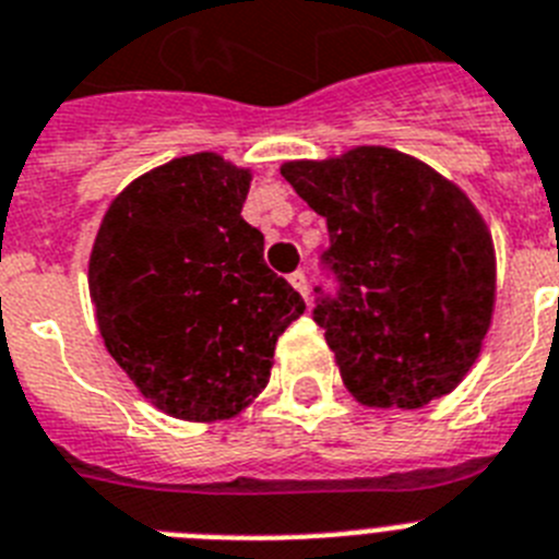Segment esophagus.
<instances>
[{
  "mask_svg": "<svg viewBox=\"0 0 559 559\" xmlns=\"http://www.w3.org/2000/svg\"><path fill=\"white\" fill-rule=\"evenodd\" d=\"M289 284H293L295 289H298V293L304 295V298H307V293H309V281H307V273H304V270H295V273L289 275Z\"/></svg>",
  "mask_w": 559,
  "mask_h": 559,
  "instance_id": "obj_1",
  "label": "esophagus"
}]
</instances>
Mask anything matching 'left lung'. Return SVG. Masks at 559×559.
Returning <instances> with one entry per match:
<instances>
[{"instance_id":"obj_1","label":"left lung","mask_w":559,"mask_h":559,"mask_svg":"<svg viewBox=\"0 0 559 559\" xmlns=\"http://www.w3.org/2000/svg\"><path fill=\"white\" fill-rule=\"evenodd\" d=\"M281 174L326 219L312 318L340 377L368 407L414 411L450 394L481 352L495 307V250L467 193L421 159L357 145Z\"/></svg>"}]
</instances>
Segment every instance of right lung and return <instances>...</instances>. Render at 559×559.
<instances>
[{
    "mask_svg": "<svg viewBox=\"0 0 559 559\" xmlns=\"http://www.w3.org/2000/svg\"><path fill=\"white\" fill-rule=\"evenodd\" d=\"M250 171L213 152L159 165L106 211L90 255L100 337L165 414L230 419L270 382L275 343L307 309L241 219Z\"/></svg>",
    "mask_w": 559,
    "mask_h": 559,
    "instance_id": "right-lung-1",
    "label": "right lung"
}]
</instances>
